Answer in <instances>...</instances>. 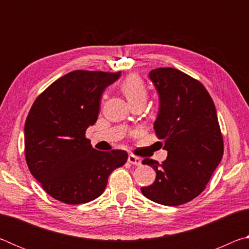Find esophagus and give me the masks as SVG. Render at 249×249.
Here are the masks:
<instances>
[{"instance_id": "34e87169", "label": "esophagus", "mask_w": 249, "mask_h": 249, "mask_svg": "<svg viewBox=\"0 0 249 249\" xmlns=\"http://www.w3.org/2000/svg\"><path fill=\"white\" fill-rule=\"evenodd\" d=\"M128 162L132 163V165L140 166V165H142V159H141V157H138V156L129 155L128 156Z\"/></svg>"}]
</instances>
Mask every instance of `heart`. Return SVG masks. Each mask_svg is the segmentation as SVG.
I'll list each match as a JSON object with an SVG mask.
<instances>
[{
  "instance_id": "heart-1",
  "label": "heart",
  "mask_w": 249,
  "mask_h": 249,
  "mask_svg": "<svg viewBox=\"0 0 249 249\" xmlns=\"http://www.w3.org/2000/svg\"><path fill=\"white\" fill-rule=\"evenodd\" d=\"M121 91L132 105L138 102H146L148 95L146 83L137 74L127 75L121 83Z\"/></svg>"
}]
</instances>
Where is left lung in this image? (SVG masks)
<instances>
[{"label": "left lung", "mask_w": 249, "mask_h": 249, "mask_svg": "<svg viewBox=\"0 0 249 249\" xmlns=\"http://www.w3.org/2000/svg\"><path fill=\"white\" fill-rule=\"evenodd\" d=\"M160 98L155 130L165 141V161L146 158L156 180L141 190L147 199L169 206L192 201L206 188L224 153L215 105L199 80L175 68L150 71Z\"/></svg>", "instance_id": "left-lung-1"}]
</instances>
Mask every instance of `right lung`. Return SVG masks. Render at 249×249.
<instances>
[{
  "label": "right lung",
  "mask_w": 249,
  "mask_h": 249,
  "mask_svg": "<svg viewBox=\"0 0 249 249\" xmlns=\"http://www.w3.org/2000/svg\"><path fill=\"white\" fill-rule=\"evenodd\" d=\"M119 72L74 70L37 96L25 122L28 169L48 195L62 203L99 197L109 175L127 161L125 150L92 148L86 130L99 115L101 94Z\"/></svg>",
  "instance_id": "obj_1"
}]
</instances>
